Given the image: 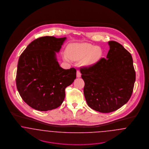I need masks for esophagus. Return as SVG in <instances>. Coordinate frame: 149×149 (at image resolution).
Returning a JSON list of instances; mask_svg holds the SVG:
<instances>
[{
  "mask_svg": "<svg viewBox=\"0 0 149 149\" xmlns=\"http://www.w3.org/2000/svg\"><path fill=\"white\" fill-rule=\"evenodd\" d=\"M81 72H79V71H78L77 70V77H81Z\"/></svg>",
  "mask_w": 149,
  "mask_h": 149,
  "instance_id": "1",
  "label": "esophagus"
}]
</instances>
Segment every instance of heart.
Segmentation results:
<instances>
[{
    "label": "heart",
    "instance_id": "heart-1",
    "mask_svg": "<svg viewBox=\"0 0 149 149\" xmlns=\"http://www.w3.org/2000/svg\"><path fill=\"white\" fill-rule=\"evenodd\" d=\"M68 56L73 61H77L86 56L84 60V63L89 65L96 63L101 58L102 52V49L98 47L88 43L72 44L67 47ZM68 56L64 55V58L67 60Z\"/></svg>",
    "mask_w": 149,
    "mask_h": 149
}]
</instances>
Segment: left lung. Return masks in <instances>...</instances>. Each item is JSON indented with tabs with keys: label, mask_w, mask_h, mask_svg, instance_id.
<instances>
[{
	"label": "left lung",
	"mask_w": 149,
	"mask_h": 149,
	"mask_svg": "<svg viewBox=\"0 0 149 149\" xmlns=\"http://www.w3.org/2000/svg\"><path fill=\"white\" fill-rule=\"evenodd\" d=\"M107 58L80 69L89 107L101 113L119 109L130 100L136 80L131 54L121 44L108 42Z\"/></svg>",
	"instance_id": "obj_1"
}]
</instances>
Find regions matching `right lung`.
I'll use <instances>...</instances> for the list:
<instances>
[{"label":"right lung","instance_id":"obj_1","mask_svg":"<svg viewBox=\"0 0 149 149\" xmlns=\"http://www.w3.org/2000/svg\"><path fill=\"white\" fill-rule=\"evenodd\" d=\"M66 38L41 37L33 40L20 55L16 86L22 99L34 109L47 111L59 107L65 98V89L76 78V70H64L56 53Z\"/></svg>","mask_w":149,"mask_h":149}]
</instances>
